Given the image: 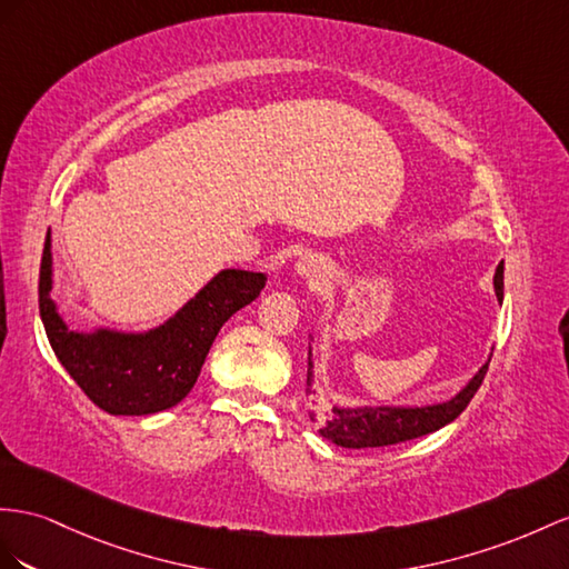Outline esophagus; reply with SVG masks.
Returning a JSON list of instances; mask_svg holds the SVG:
<instances>
[{
	"mask_svg": "<svg viewBox=\"0 0 569 569\" xmlns=\"http://www.w3.org/2000/svg\"><path fill=\"white\" fill-rule=\"evenodd\" d=\"M296 273L300 279H308L310 286H322L325 276H327V267L322 259H317L315 254H305L296 261Z\"/></svg>",
	"mask_w": 569,
	"mask_h": 569,
	"instance_id": "obj_1",
	"label": "esophagus"
}]
</instances>
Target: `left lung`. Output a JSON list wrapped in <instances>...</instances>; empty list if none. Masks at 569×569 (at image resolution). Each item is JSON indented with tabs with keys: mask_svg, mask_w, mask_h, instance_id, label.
<instances>
[{
	"mask_svg": "<svg viewBox=\"0 0 569 569\" xmlns=\"http://www.w3.org/2000/svg\"><path fill=\"white\" fill-rule=\"evenodd\" d=\"M502 271L505 264L500 261L498 269L492 276V288L498 302H502ZM310 341L315 343V333H310ZM312 343L308 353V395H315L312 382H315V358H312ZM490 356L478 368V372L466 382L455 397L447 401H435V403H380V406H343L337 403L333 409L325 416H317L310 411V420L319 426V435L327 437L333 445L348 447V449H366V447H389L399 445L406 440H416V437H423L428 432L440 430L455 420L473 395L478 391L480 382H483L486 370L490 366Z\"/></svg>",
	"mask_w": 569,
	"mask_h": 569,
	"instance_id": "1",
	"label": "left lung"
}]
</instances>
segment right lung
<instances>
[{"label":"right lung","instance_id":"1","mask_svg":"<svg viewBox=\"0 0 569 569\" xmlns=\"http://www.w3.org/2000/svg\"><path fill=\"white\" fill-rule=\"evenodd\" d=\"M267 273L221 269L166 322L141 331L98 325L69 329L52 298V236L40 261V319L57 360L98 409L112 416H151L192 391L218 331L259 298Z\"/></svg>","mask_w":569,"mask_h":569}]
</instances>
